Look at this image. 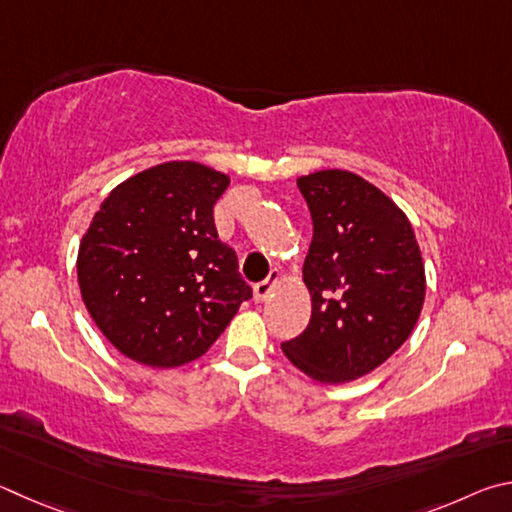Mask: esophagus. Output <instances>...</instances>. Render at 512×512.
Listing matches in <instances>:
<instances>
[{
    "mask_svg": "<svg viewBox=\"0 0 512 512\" xmlns=\"http://www.w3.org/2000/svg\"><path fill=\"white\" fill-rule=\"evenodd\" d=\"M279 279H281V272H279V270H272L270 276H267L265 281L256 283V285H254V301H256V303H263V301L270 299V294H272V290L276 288V283H279Z\"/></svg>",
    "mask_w": 512,
    "mask_h": 512,
    "instance_id": "obj_1",
    "label": "esophagus"
}]
</instances>
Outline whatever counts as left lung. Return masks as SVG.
Returning <instances> with one entry per match:
<instances>
[{"label":"left lung","instance_id":"8db88e82","mask_svg":"<svg viewBox=\"0 0 512 512\" xmlns=\"http://www.w3.org/2000/svg\"><path fill=\"white\" fill-rule=\"evenodd\" d=\"M312 218L303 281L312 317L283 353L308 378L342 384L378 369L407 342L425 301L411 222L380 188L348 170L297 179Z\"/></svg>","mask_w":512,"mask_h":512}]
</instances>
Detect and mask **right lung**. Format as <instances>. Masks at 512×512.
I'll list each match as a JSON object with an SVG mask.
<instances>
[{
	"label": "right lung",
	"instance_id": "obj_1",
	"mask_svg": "<svg viewBox=\"0 0 512 512\" xmlns=\"http://www.w3.org/2000/svg\"><path fill=\"white\" fill-rule=\"evenodd\" d=\"M227 186L197 161H166L125 179L96 211L78 249L80 294L130 360L152 369L197 360L251 299L213 222Z\"/></svg>",
	"mask_w": 512,
	"mask_h": 512
}]
</instances>
